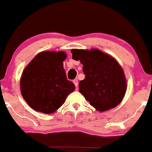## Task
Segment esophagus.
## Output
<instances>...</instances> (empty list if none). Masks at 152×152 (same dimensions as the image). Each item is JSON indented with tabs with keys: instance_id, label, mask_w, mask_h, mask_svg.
<instances>
[{
	"instance_id": "1",
	"label": "esophagus",
	"mask_w": 152,
	"mask_h": 152,
	"mask_svg": "<svg viewBox=\"0 0 152 152\" xmlns=\"http://www.w3.org/2000/svg\"><path fill=\"white\" fill-rule=\"evenodd\" d=\"M73 84H75V86H76V88H78V80L77 79H74L73 81Z\"/></svg>"
}]
</instances>
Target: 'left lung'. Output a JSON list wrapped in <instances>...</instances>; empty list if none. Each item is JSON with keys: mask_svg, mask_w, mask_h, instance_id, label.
Wrapping results in <instances>:
<instances>
[{"mask_svg": "<svg viewBox=\"0 0 152 152\" xmlns=\"http://www.w3.org/2000/svg\"><path fill=\"white\" fill-rule=\"evenodd\" d=\"M72 58L81 61L85 79L79 82V91L97 110L114 108L122 101L126 80L120 65L101 50H71Z\"/></svg>", "mask_w": 152, "mask_h": 152, "instance_id": "1", "label": "left lung"}]
</instances>
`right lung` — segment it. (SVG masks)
Here are the masks:
<instances>
[{
	"label": "right lung",
	"instance_id": "add662e5",
	"mask_svg": "<svg viewBox=\"0 0 152 152\" xmlns=\"http://www.w3.org/2000/svg\"><path fill=\"white\" fill-rule=\"evenodd\" d=\"M64 52L39 53L23 71L21 94L34 110L51 114L64 103L75 85L68 81L63 68Z\"/></svg>",
	"mask_w": 152,
	"mask_h": 152
}]
</instances>
